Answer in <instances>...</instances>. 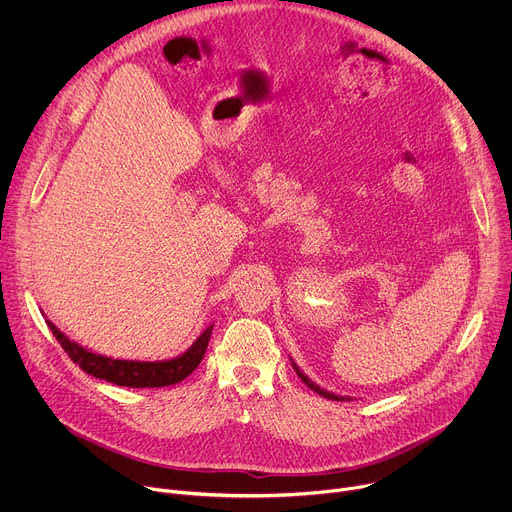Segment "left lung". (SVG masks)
I'll return each instance as SVG.
<instances>
[{
  "label": "left lung",
  "mask_w": 512,
  "mask_h": 512,
  "mask_svg": "<svg viewBox=\"0 0 512 512\" xmlns=\"http://www.w3.org/2000/svg\"><path fill=\"white\" fill-rule=\"evenodd\" d=\"M291 367H294V371H296V373H298V377H300V379H302V381H304V383H306V385H308V387H310V389H312V391H314V393H318V395H322V397H324V399H332V401H350V399H348V397H342V395H334V393H330V391H326V389H322V387H320V385H316V383H314V381H310V377H308V375H304V373H302V371H300V367H298V364H296V362H294V360H291Z\"/></svg>",
  "instance_id": "1"
}]
</instances>
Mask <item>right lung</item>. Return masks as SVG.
Returning a JSON list of instances; mask_svg holds the SVG:
<instances>
[{"mask_svg": "<svg viewBox=\"0 0 512 512\" xmlns=\"http://www.w3.org/2000/svg\"><path fill=\"white\" fill-rule=\"evenodd\" d=\"M46 324H48L50 332L56 336V340L60 342V346L64 348V352L70 356V360L79 364V367L87 375H91L95 379H103V381L119 385V387H133V389L168 387V385H176V383L184 381L200 364V360L206 352L210 334H212V326H208L192 342V346L186 352H182L180 356L150 362V360H123V358H111V356L97 354V352L77 344L75 340H70L50 320H46Z\"/></svg>", "mask_w": 512, "mask_h": 512, "instance_id": "right-lung-1", "label": "right lung"}]
</instances>
